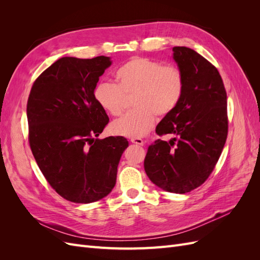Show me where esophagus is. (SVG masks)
<instances>
[{
  "mask_svg": "<svg viewBox=\"0 0 260 260\" xmlns=\"http://www.w3.org/2000/svg\"><path fill=\"white\" fill-rule=\"evenodd\" d=\"M130 141L132 143L138 144V145H143V140L140 139V138H131Z\"/></svg>",
  "mask_w": 260,
  "mask_h": 260,
  "instance_id": "obj_1",
  "label": "esophagus"
}]
</instances>
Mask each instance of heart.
Returning <instances> with one entry per match:
<instances>
[{
    "mask_svg": "<svg viewBox=\"0 0 260 260\" xmlns=\"http://www.w3.org/2000/svg\"><path fill=\"white\" fill-rule=\"evenodd\" d=\"M117 83L99 82L93 90L95 103L108 115L118 116L132 98L135 109L116 119L111 131L116 136L137 138L152 128L155 116L170 114L184 92V77L178 67L144 56L131 57L115 74Z\"/></svg>",
    "mask_w": 260,
    "mask_h": 260,
    "instance_id": "b5f03b06",
    "label": "heart"
}]
</instances>
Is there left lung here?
I'll use <instances>...</instances> for the list:
<instances>
[{
	"label": "left lung",
	"instance_id": "obj_1",
	"mask_svg": "<svg viewBox=\"0 0 260 260\" xmlns=\"http://www.w3.org/2000/svg\"><path fill=\"white\" fill-rule=\"evenodd\" d=\"M174 58L184 77V92L178 106L156 127L160 139L148 146L144 169L162 190L184 194L208 179L228 136L226 92L218 69L185 46H175Z\"/></svg>",
	"mask_w": 260,
	"mask_h": 260
}]
</instances>
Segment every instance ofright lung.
Listing matches in <instances>:
<instances>
[{
  "instance_id": "right-lung-1",
  "label": "right lung",
  "mask_w": 260,
  "mask_h": 260,
  "mask_svg": "<svg viewBox=\"0 0 260 260\" xmlns=\"http://www.w3.org/2000/svg\"><path fill=\"white\" fill-rule=\"evenodd\" d=\"M109 57H62L31 88L27 118L29 145L49 184L69 202L88 204L111 193L129 143L123 137L98 139L109 118L93 90Z\"/></svg>"
}]
</instances>
